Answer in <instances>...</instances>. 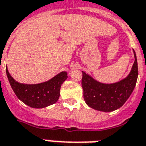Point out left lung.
<instances>
[{
	"label": "left lung",
	"mask_w": 146,
	"mask_h": 146,
	"mask_svg": "<svg viewBox=\"0 0 146 146\" xmlns=\"http://www.w3.org/2000/svg\"><path fill=\"white\" fill-rule=\"evenodd\" d=\"M134 57V64L129 75L116 83H101L82 72L83 95L88 106L102 111H112L123 106L133 92L138 78V63L135 51Z\"/></svg>",
	"instance_id": "8db88e82"
}]
</instances>
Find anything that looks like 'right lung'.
I'll return each instance as SVG.
<instances>
[{"mask_svg":"<svg viewBox=\"0 0 146 146\" xmlns=\"http://www.w3.org/2000/svg\"><path fill=\"white\" fill-rule=\"evenodd\" d=\"M6 73L12 89L20 100L31 108H42L53 105L58 100L60 88L68 78L66 72H61L49 81L35 85L16 82L6 68Z\"/></svg>","mask_w":146,"mask_h":146,"instance_id":"add662e5","label":"right lung"}]
</instances>
